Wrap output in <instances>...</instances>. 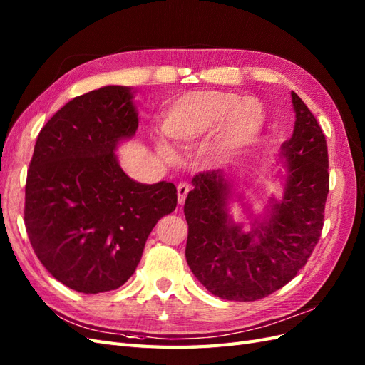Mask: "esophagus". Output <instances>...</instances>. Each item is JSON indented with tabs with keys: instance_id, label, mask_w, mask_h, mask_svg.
<instances>
[{
	"instance_id": "obj_1",
	"label": "esophagus",
	"mask_w": 365,
	"mask_h": 365,
	"mask_svg": "<svg viewBox=\"0 0 365 365\" xmlns=\"http://www.w3.org/2000/svg\"><path fill=\"white\" fill-rule=\"evenodd\" d=\"M190 185L186 183V182H180L179 185H177V202H179L180 205H183L185 203V200H186V195H188V192H190Z\"/></svg>"
}]
</instances>
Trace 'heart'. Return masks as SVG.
Instances as JSON below:
<instances>
[{
  "label": "heart",
  "instance_id": "1",
  "mask_svg": "<svg viewBox=\"0 0 365 365\" xmlns=\"http://www.w3.org/2000/svg\"><path fill=\"white\" fill-rule=\"evenodd\" d=\"M222 125L215 153L227 155L251 143L263 130L264 108L255 98L235 93L200 91L182 98L166 113L162 128L175 143L191 145L211 134ZM159 153L173 159L174 151L159 142Z\"/></svg>",
  "mask_w": 365,
  "mask_h": 365
}]
</instances>
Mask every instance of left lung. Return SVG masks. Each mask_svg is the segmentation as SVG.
<instances>
[{
	"instance_id": "8db88e82",
	"label": "left lung",
	"mask_w": 365,
	"mask_h": 365,
	"mask_svg": "<svg viewBox=\"0 0 365 365\" xmlns=\"http://www.w3.org/2000/svg\"><path fill=\"white\" fill-rule=\"evenodd\" d=\"M292 138L281 145L286 185L267 218L245 234L227 212L231 182L217 171L199 173L185 200L186 262L218 298L257 301L286 286L319 240L329 194L327 142L319 123L295 91Z\"/></svg>"
}]
</instances>
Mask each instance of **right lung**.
I'll return each instance as SVG.
<instances>
[{"label":"right lung","mask_w":365,"mask_h":365,"mask_svg":"<svg viewBox=\"0 0 365 365\" xmlns=\"http://www.w3.org/2000/svg\"><path fill=\"white\" fill-rule=\"evenodd\" d=\"M138 127L131 88L107 86L67 102L39 131L26 231L51 277L76 292L127 283L153 227L177 206L174 183L134 182L119 166L118 143Z\"/></svg>","instance_id":"right-lung-1"}]
</instances>
